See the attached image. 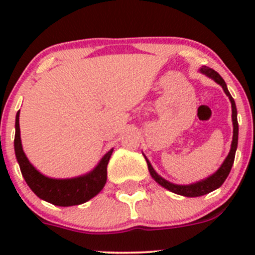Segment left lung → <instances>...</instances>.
<instances>
[{
    "mask_svg": "<svg viewBox=\"0 0 255 255\" xmlns=\"http://www.w3.org/2000/svg\"><path fill=\"white\" fill-rule=\"evenodd\" d=\"M202 74L208 76V78L215 80L217 84H220L222 86L223 91L226 92V95L230 99L231 104H232V122H233V139H232V144H231V150L228 153L227 158L226 160L223 161V164L221 165V168L216 171L215 174H212L211 176H208L207 179L201 180L199 182H195V184L191 185H176L173 184V182L166 181L165 179H163L160 175L155 173V170L153 169V166L150 165L148 159L145 158L146 164H148V169L149 173H150L151 177L158 182L159 185H161L163 187L168 189L169 191L174 192V194L181 195V196H186V197H197V196H202V195H206L208 192L213 191V190L218 189L221 185L225 182V180L227 179L228 174H230L231 169H232L233 161H235V155H236V150H237V144H238V121H237V109H236V104L233 97L231 96L230 91L227 89V85H226L225 80L221 78L220 74L217 71H215L213 69L207 68V66H202L200 69Z\"/></svg>",
    "mask_w": 255,
    "mask_h": 255,
    "instance_id": "left-lung-1",
    "label": "left lung"
}]
</instances>
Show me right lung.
Instances as JSON below:
<instances>
[{"label": "right lung", "instance_id": "right-lung-1", "mask_svg": "<svg viewBox=\"0 0 255 255\" xmlns=\"http://www.w3.org/2000/svg\"><path fill=\"white\" fill-rule=\"evenodd\" d=\"M14 151L19 164L20 171L25 182L39 199L56 206H74L81 205L96 196L107 180V164L113 149L107 151L96 168L89 174L73 179H51L40 174L25 156L20 142L19 111L16 116V134H14Z\"/></svg>", "mask_w": 255, "mask_h": 255}]
</instances>
